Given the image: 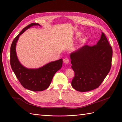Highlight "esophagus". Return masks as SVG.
I'll list each match as a JSON object with an SVG mask.
<instances>
[{
  "instance_id": "1",
  "label": "esophagus",
  "mask_w": 122,
  "mask_h": 122,
  "mask_svg": "<svg viewBox=\"0 0 122 122\" xmlns=\"http://www.w3.org/2000/svg\"><path fill=\"white\" fill-rule=\"evenodd\" d=\"M63 61L65 62V64H68L69 62V60L68 58H65L64 60H63Z\"/></svg>"
}]
</instances>
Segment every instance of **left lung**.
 I'll use <instances>...</instances> for the list:
<instances>
[{"instance_id":"8db88e82","label":"left lung","mask_w":122,"mask_h":122,"mask_svg":"<svg viewBox=\"0 0 122 122\" xmlns=\"http://www.w3.org/2000/svg\"><path fill=\"white\" fill-rule=\"evenodd\" d=\"M112 49L105 35L96 45H85L70 54L75 72L71 85L77 91L88 92L98 87L110 71Z\"/></svg>"}]
</instances>
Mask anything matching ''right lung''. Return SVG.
I'll return each mask as SVG.
<instances>
[{
	"label": "right lung",
	"mask_w": 122,
	"mask_h": 122,
	"mask_svg": "<svg viewBox=\"0 0 122 122\" xmlns=\"http://www.w3.org/2000/svg\"><path fill=\"white\" fill-rule=\"evenodd\" d=\"M40 25L32 23L24 27L15 38L10 46V64L17 79L24 88L34 92L43 91L49 87L54 75L60 70L62 59L50 62L38 69H27L22 65L16 54V43L19 36L32 26Z\"/></svg>",
	"instance_id": "add662e5"
}]
</instances>
